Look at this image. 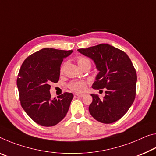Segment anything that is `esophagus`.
Returning <instances> with one entry per match:
<instances>
[{
  "label": "esophagus",
  "mask_w": 156,
  "mask_h": 156,
  "mask_svg": "<svg viewBox=\"0 0 156 156\" xmlns=\"http://www.w3.org/2000/svg\"><path fill=\"white\" fill-rule=\"evenodd\" d=\"M76 95L78 97L81 98V97H83V96H84V94H79V93H77V94H76Z\"/></svg>",
  "instance_id": "obj_1"
}]
</instances>
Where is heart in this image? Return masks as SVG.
Segmentation results:
<instances>
[{"instance_id": "obj_1", "label": "heart", "mask_w": 156, "mask_h": 156, "mask_svg": "<svg viewBox=\"0 0 156 156\" xmlns=\"http://www.w3.org/2000/svg\"><path fill=\"white\" fill-rule=\"evenodd\" d=\"M77 61L80 66H82L87 63L91 64L90 59L83 56L78 57ZM63 69L64 66H62L60 71H62ZM68 87L70 89L71 91H75V92H82V91L85 90L86 87H87V83L84 80H72L68 84Z\"/></svg>"}]
</instances>
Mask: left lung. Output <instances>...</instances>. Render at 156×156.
<instances>
[{"label":"left lung","instance_id":"left-lung-1","mask_svg":"<svg viewBox=\"0 0 156 156\" xmlns=\"http://www.w3.org/2000/svg\"><path fill=\"white\" fill-rule=\"evenodd\" d=\"M78 51L92 59L99 71L92 88L106 90L103 98L91 94L90 113L101 123L117 122L127 112L135 98L137 73L131 60L124 51L108 44Z\"/></svg>","mask_w":156,"mask_h":156}]
</instances>
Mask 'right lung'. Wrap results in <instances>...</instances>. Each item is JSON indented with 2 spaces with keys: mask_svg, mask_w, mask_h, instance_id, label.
<instances>
[{
  "mask_svg": "<svg viewBox=\"0 0 156 156\" xmlns=\"http://www.w3.org/2000/svg\"><path fill=\"white\" fill-rule=\"evenodd\" d=\"M73 51L45 48L28 56L22 64L16 85L21 105L34 122L43 126H53L67 113L72 93L65 92L51 98V83H58L63 59Z\"/></svg>",
  "mask_w": 156,
  "mask_h": 156,
  "instance_id": "add662e5",
  "label": "right lung"
}]
</instances>
